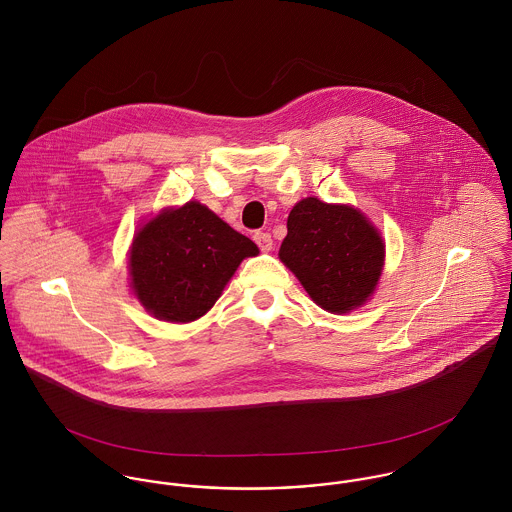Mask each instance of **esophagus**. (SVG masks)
<instances>
[{"instance_id":"obj_1","label":"esophagus","mask_w":512,"mask_h":512,"mask_svg":"<svg viewBox=\"0 0 512 512\" xmlns=\"http://www.w3.org/2000/svg\"><path fill=\"white\" fill-rule=\"evenodd\" d=\"M254 242L258 244V248L262 250V252H270L272 250V246H274V240H272V236H270V232H254Z\"/></svg>"}]
</instances>
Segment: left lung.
<instances>
[{"label":"left lung","mask_w":512,"mask_h":512,"mask_svg":"<svg viewBox=\"0 0 512 512\" xmlns=\"http://www.w3.org/2000/svg\"><path fill=\"white\" fill-rule=\"evenodd\" d=\"M280 260L319 307L341 315L374 293L384 266V242L359 209L307 197L288 217Z\"/></svg>","instance_id":"obj_1"}]
</instances>
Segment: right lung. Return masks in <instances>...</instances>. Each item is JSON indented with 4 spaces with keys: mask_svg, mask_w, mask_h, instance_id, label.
Segmentation results:
<instances>
[{
    "mask_svg": "<svg viewBox=\"0 0 512 512\" xmlns=\"http://www.w3.org/2000/svg\"><path fill=\"white\" fill-rule=\"evenodd\" d=\"M258 246L211 209L189 201L163 209L136 232L130 250V284L153 317L189 323L219 299L244 258Z\"/></svg>",
    "mask_w": 512,
    "mask_h": 512,
    "instance_id": "obj_1",
    "label": "right lung"
}]
</instances>
